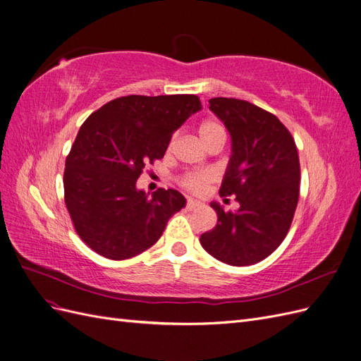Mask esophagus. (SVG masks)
Wrapping results in <instances>:
<instances>
[{
  "label": "esophagus",
  "mask_w": 361,
  "mask_h": 361,
  "mask_svg": "<svg viewBox=\"0 0 361 361\" xmlns=\"http://www.w3.org/2000/svg\"><path fill=\"white\" fill-rule=\"evenodd\" d=\"M202 206V203L200 202H197V200H192V199H188V202H187V207L190 211H192V209H197V207H200Z\"/></svg>",
  "instance_id": "34e87169"
}]
</instances>
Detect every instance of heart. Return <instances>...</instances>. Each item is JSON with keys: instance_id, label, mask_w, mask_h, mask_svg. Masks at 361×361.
Wrapping results in <instances>:
<instances>
[{"instance_id": "b5f03b06", "label": "heart", "mask_w": 361, "mask_h": 361, "mask_svg": "<svg viewBox=\"0 0 361 361\" xmlns=\"http://www.w3.org/2000/svg\"><path fill=\"white\" fill-rule=\"evenodd\" d=\"M199 137L204 145H209L215 138L224 137V129L216 122H214V120H203V122L199 125ZM171 145H173V140L170 141V146ZM211 180H212V176L209 173L188 171L180 178V185L183 188H187L192 192H202Z\"/></svg>"}]
</instances>
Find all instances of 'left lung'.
Instances as JSON below:
<instances>
[{
    "label": "left lung",
    "mask_w": 361,
    "mask_h": 361,
    "mask_svg": "<svg viewBox=\"0 0 361 361\" xmlns=\"http://www.w3.org/2000/svg\"><path fill=\"white\" fill-rule=\"evenodd\" d=\"M209 110L232 137V157L220 188L235 195L236 212H216L202 247L224 264L255 265L286 238L300 197V158L295 140L280 120L260 106L235 97H212Z\"/></svg>",
    "instance_id": "obj_1"
}]
</instances>
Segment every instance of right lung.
<instances>
[{"mask_svg":"<svg viewBox=\"0 0 361 361\" xmlns=\"http://www.w3.org/2000/svg\"><path fill=\"white\" fill-rule=\"evenodd\" d=\"M199 110L195 94H129L81 125L66 158L64 203L76 233L97 255L123 260L143 253L187 203L176 190L159 188L149 197L137 190V179L164 158L174 130Z\"/></svg>","mask_w":361,"mask_h":361,"instance_id":"obj_1","label":"right lung"}]
</instances>
